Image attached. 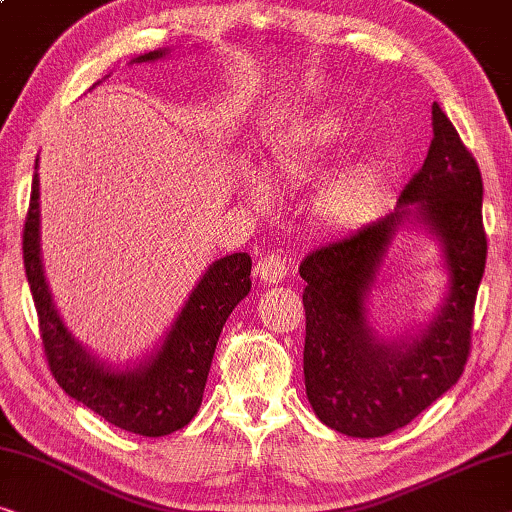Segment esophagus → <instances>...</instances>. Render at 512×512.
Segmentation results:
<instances>
[{"label":"esophagus","instance_id":"esophagus-1","mask_svg":"<svg viewBox=\"0 0 512 512\" xmlns=\"http://www.w3.org/2000/svg\"><path fill=\"white\" fill-rule=\"evenodd\" d=\"M287 271H290V259L285 255H278V253H269L259 259L257 266H255V273L259 280H264V283H280L287 276Z\"/></svg>","mask_w":512,"mask_h":512}]
</instances>
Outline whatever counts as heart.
<instances>
[{"instance_id": "b5f03b06", "label": "heart", "mask_w": 512, "mask_h": 512, "mask_svg": "<svg viewBox=\"0 0 512 512\" xmlns=\"http://www.w3.org/2000/svg\"><path fill=\"white\" fill-rule=\"evenodd\" d=\"M350 129L341 118H318L294 129L273 150V169L280 183L304 187L327 176L336 157L348 148ZM385 190V174L376 164L352 169L331 183L318 199V215L329 227H352L369 218ZM246 194L259 206L271 201L269 185L262 178H246Z\"/></svg>"}]
</instances>
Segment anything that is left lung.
<instances>
[{
    "label": "left lung",
    "instance_id": "obj_1",
    "mask_svg": "<svg viewBox=\"0 0 512 512\" xmlns=\"http://www.w3.org/2000/svg\"><path fill=\"white\" fill-rule=\"evenodd\" d=\"M431 125L427 160L403 187L394 213L315 248L299 266L306 280V394L315 415L345 436L378 438L406 427L457 383L471 352L487 259L482 176L436 102ZM410 217L442 241L451 290L420 337L390 344L368 327L365 294L393 234Z\"/></svg>",
    "mask_w": 512,
    "mask_h": 512
}]
</instances>
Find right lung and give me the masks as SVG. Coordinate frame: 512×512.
Returning a JSON list of instances; mask_svg holds the SVG:
<instances>
[{
  "instance_id": "right-lung-1",
  "label": "right lung",
  "mask_w": 512,
  "mask_h": 512,
  "mask_svg": "<svg viewBox=\"0 0 512 512\" xmlns=\"http://www.w3.org/2000/svg\"><path fill=\"white\" fill-rule=\"evenodd\" d=\"M164 55L167 50H150L132 62H153ZM23 259L50 373L71 399L81 401L115 427L150 438L174 434L197 415L220 331L234 306L250 292L253 259L248 253L227 255L208 266L162 348L148 364L136 369H113L92 357L55 311L41 266L39 174L32 178Z\"/></svg>"
}]
</instances>
